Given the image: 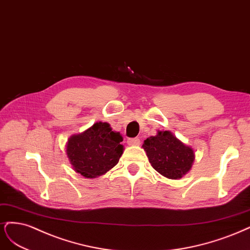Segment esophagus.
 Wrapping results in <instances>:
<instances>
[{"label":"esophagus","instance_id":"esophagus-1","mask_svg":"<svg viewBox=\"0 0 250 250\" xmlns=\"http://www.w3.org/2000/svg\"><path fill=\"white\" fill-rule=\"evenodd\" d=\"M126 142H127L128 146H139L140 139L137 138V137H136V138H128Z\"/></svg>","mask_w":250,"mask_h":250}]
</instances>
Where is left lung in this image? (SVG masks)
I'll return each mask as SVG.
<instances>
[{
  "instance_id": "1",
  "label": "left lung",
  "mask_w": 250,
  "mask_h": 250,
  "mask_svg": "<svg viewBox=\"0 0 250 250\" xmlns=\"http://www.w3.org/2000/svg\"><path fill=\"white\" fill-rule=\"evenodd\" d=\"M142 146L151 166L168 179H181L190 170L194 161L193 149L168 131L149 137Z\"/></svg>"
}]
</instances>
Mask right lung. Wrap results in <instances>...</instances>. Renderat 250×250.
Returning <instances> with one entry per match:
<instances>
[{"mask_svg":"<svg viewBox=\"0 0 250 250\" xmlns=\"http://www.w3.org/2000/svg\"><path fill=\"white\" fill-rule=\"evenodd\" d=\"M123 137L107 123H96L82 134L71 136L66 154L75 171L93 179L113 168L123 155Z\"/></svg>","mask_w":250,"mask_h":250,"instance_id":"obj_1","label":"right lung"}]
</instances>
